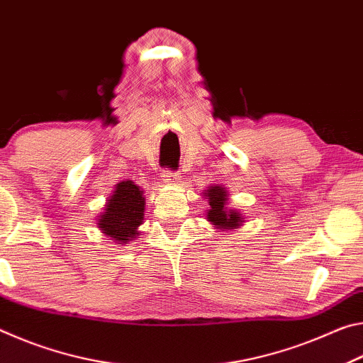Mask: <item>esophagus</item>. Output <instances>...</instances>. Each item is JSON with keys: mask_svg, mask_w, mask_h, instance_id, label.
<instances>
[{"mask_svg": "<svg viewBox=\"0 0 363 363\" xmlns=\"http://www.w3.org/2000/svg\"><path fill=\"white\" fill-rule=\"evenodd\" d=\"M162 177H163V181L168 182V184H176V182L181 181L179 174L174 173V171H171V169H163Z\"/></svg>", "mask_w": 363, "mask_h": 363, "instance_id": "obj_1", "label": "esophagus"}]
</instances>
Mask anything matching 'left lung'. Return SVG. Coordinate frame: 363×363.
Segmentation results:
<instances>
[{
	"mask_svg": "<svg viewBox=\"0 0 363 363\" xmlns=\"http://www.w3.org/2000/svg\"><path fill=\"white\" fill-rule=\"evenodd\" d=\"M205 196H208V203L210 208L206 210V219L220 230L237 229L243 223L242 214L232 208H227V190L220 186L208 187Z\"/></svg>",
	"mask_w": 363,
	"mask_h": 363,
	"instance_id": "8db88e82",
	"label": "left lung"
}]
</instances>
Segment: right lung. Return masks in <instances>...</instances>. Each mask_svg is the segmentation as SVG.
<instances>
[{
	"mask_svg": "<svg viewBox=\"0 0 363 363\" xmlns=\"http://www.w3.org/2000/svg\"><path fill=\"white\" fill-rule=\"evenodd\" d=\"M144 210L145 199L140 187L133 181L118 182L107 200L106 210L97 219V227L123 245L139 235L138 227L144 223Z\"/></svg>",
	"mask_w": 363,
	"mask_h": 363,
	"instance_id": "1",
	"label": "right lung"
}]
</instances>
